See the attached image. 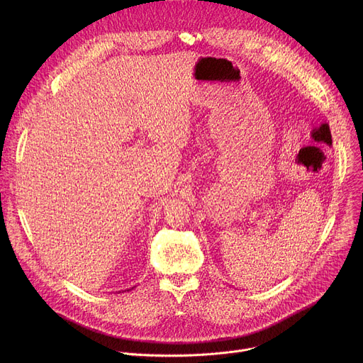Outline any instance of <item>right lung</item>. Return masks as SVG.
I'll use <instances>...</instances> for the list:
<instances>
[{
	"mask_svg": "<svg viewBox=\"0 0 363 363\" xmlns=\"http://www.w3.org/2000/svg\"><path fill=\"white\" fill-rule=\"evenodd\" d=\"M132 289H133V287H132ZM129 290H130V289H129ZM129 290H125V291H129Z\"/></svg>",
	"mask_w": 363,
	"mask_h": 363,
	"instance_id": "right-lung-1",
	"label": "right lung"
}]
</instances>
